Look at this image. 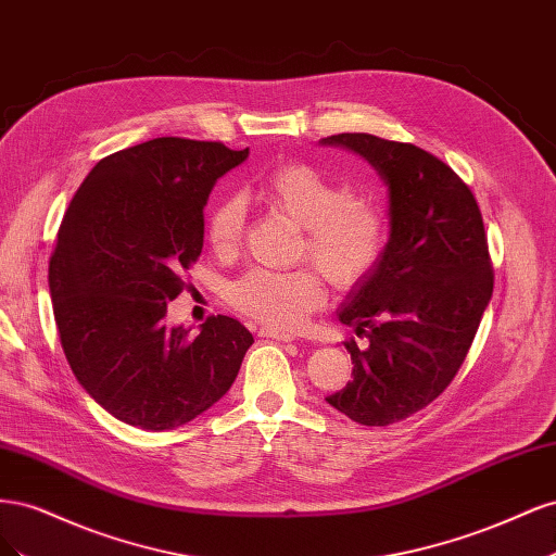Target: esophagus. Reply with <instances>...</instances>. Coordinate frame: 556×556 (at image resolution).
Masks as SVG:
<instances>
[{
  "mask_svg": "<svg viewBox=\"0 0 556 556\" xmlns=\"http://www.w3.org/2000/svg\"><path fill=\"white\" fill-rule=\"evenodd\" d=\"M262 336H266V339L282 341V343L296 341V336H294V333H290V331H280V329H262Z\"/></svg>",
  "mask_w": 556,
  "mask_h": 556,
  "instance_id": "esophagus-1",
  "label": "esophagus"
}]
</instances>
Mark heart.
Wrapping results in <instances>:
<instances>
[{
	"mask_svg": "<svg viewBox=\"0 0 556 556\" xmlns=\"http://www.w3.org/2000/svg\"><path fill=\"white\" fill-rule=\"evenodd\" d=\"M264 204L304 229L301 255L311 257L339 290L357 288L378 266L384 250V215L359 199L343 180H336L304 162L276 166L255 190ZM245 206L227 197L206 220V237L215 252L231 255L243 239ZM233 308L274 329H294L327 301L325 278L313 268L271 271L252 268L229 288Z\"/></svg>",
	"mask_w": 556,
	"mask_h": 556,
	"instance_id": "obj_1",
	"label": "heart"
}]
</instances>
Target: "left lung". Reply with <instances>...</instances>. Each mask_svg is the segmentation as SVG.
<instances>
[{"instance_id": "obj_1", "label": "left lung", "mask_w": 556, "mask_h": 556, "mask_svg": "<svg viewBox=\"0 0 556 556\" xmlns=\"http://www.w3.org/2000/svg\"><path fill=\"white\" fill-rule=\"evenodd\" d=\"M319 143L364 157L387 185L390 239L336 311L368 348L345 345L355 378L327 396L355 422L387 427L441 396L476 339L494 290L482 215L468 185L413 143L359 131Z\"/></svg>"}]
</instances>
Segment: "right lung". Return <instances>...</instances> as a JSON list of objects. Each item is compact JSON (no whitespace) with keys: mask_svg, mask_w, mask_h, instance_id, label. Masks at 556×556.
<instances>
[{"mask_svg":"<svg viewBox=\"0 0 556 556\" xmlns=\"http://www.w3.org/2000/svg\"><path fill=\"white\" fill-rule=\"evenodd\" d=\"M245 157L213 141H146L99 160L64 213L48 266L62 350L83 390L125 425L192 422L229 392L255 343L227 315L199 333L164 319L204 248L213 185Z\"/></svg>","mask_w":556,"mask_h":556,"instance_id":"1","label":"right lung"}]
</instances>
